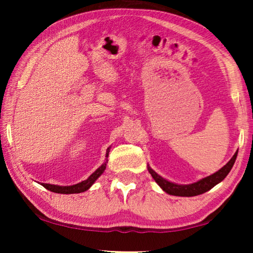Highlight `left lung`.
<instances>
[{
	"label": "left lung",
	"instance_id": "1",
	"mask_svg": "<svg viewBox=\"0 0 253 253\" xmlns=\"http://www.w3.org/2000/svg\"><path fill=\"white\" fill-rule=\"evenodd\" d=\"M237 155H238V152H235L232 158L226 163L223 168L217 170V172L210 175L208 177L200 179L199 182L187 184V185H179V184H175L168 181V179L163 178L155 172V170H153L151 168H149V166H148V172L151 173L153 178L155 179V182L158 184V185L162 187V190L166 192L168 194L175 195V196H195V195L205 193V192H208L209 190H211L212 187L215 186L216 184H219L220 182L223 181L226 175L230 173L231 169H232L234 162L237 160Z\"/></svg>",
	"mask_w": 253,
	"mask_h": 253
}]
</instances>
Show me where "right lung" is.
Listing matches in <instances>:
<instances>
[{"label": "right lung", "mask_w": 253, "mask_h": 253, "mask_svg": "<svg viewBox=\"0 0 253 253\" xmlns=\"http://www.w3.org/2000/svg\"><path fill=\"white\" fill-rule=\"evenodd\" d=\"M110 148V147H109ZM109 148L107 149L106 153V157H108L109 154ZM106 164H107V160L106 162L102 164L99 169H96L90 176H89L85 181L80 182L78 184H75V185L71 186H59V185H53V184H45L42 183V186L45 187L46 190H49L51 192H54V193H60V194H74V193H81V192L87 191L89 187H90L93 183L96 182V179L100 176V175L104 173V170L106 169Z\"/></svg>", "instance_id": "obj_1"}]
</instances>
